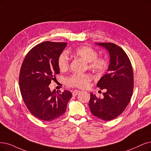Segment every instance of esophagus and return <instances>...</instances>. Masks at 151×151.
Returning a JSON list of instances; mask_svg holds the SVG:
<instances>
[{
  "mask_svg": "<svg viewBox=\"0 0 151 151\" xmlns=\"http://www.w3.org/2000/svg\"><path fill=\"white\" fill-rule=\"evenodd\" d=\"M80 93V91H79V90H74L72 92V94H73V96H76L77 94H79Z\"/></svg>",
  "mask_w": 151,
  "mask_h": 151,
  "instance_id": "esophagus-1",
  "label": "esophagus"
}]
</instances>
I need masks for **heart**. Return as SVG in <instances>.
Returning <instances> with one entry per match:
<instances>
[{"label":"heart","mask_w":151,"mask_h":151,"mask_svg":"<svg viewBox=\"0 0 151 151\" xmlns=\"http://www.w3.org/2000/svg\"><path fill=\"white\" fill-rule=\"evenodd\" d=\"M73 54L89 63V67L98 73H104L109 66V60L104 57H98L95 49L90 47L82 46L76 48ZM58 66L60 71H65L70 66L68 56L66 52L61 53L58 58ZM92 80L90 74H73L66 79L68 86L79 88H87Z\"/></svg>","instance_id":"1"}]
</instances>
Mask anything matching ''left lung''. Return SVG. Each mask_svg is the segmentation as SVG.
<instances>
[{
    "label": "left lung",
    "instance_id": "left-lung-1",
    "mask_svg": "<svg viewBox=\"0 0 151 151\" xmlns=\"http://www.w3.org/2000/svg\"><path fill=\"white\" fill-rule=\"evenodd\" d=\"M109 53L108 72L98 81L97 86L104 90L103 98L92 93L88 105L93 115L111 121L119 116L131 101L134 88V75L131 61L123 49L113 43H99Z\"/></svg>",
    "mask_w": 151,
    "mask_h": 151
}]
</instances>
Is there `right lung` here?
Segmentation results:
<instances>
[{"instance_id":"obj_1","label":"right lung","mask_w":151,"mask_h":151,"mask_svg":"<svg viewBox=\"0 0 151 151\" xmlns=\"http://www.w3.org/2000/svg\"><path fill=\"white\" fill-rule=\"evenodd\" d=\"M67 43L46 41L33 47L21 66L19 86L21 95L30 113L44 121L60 118L66 111L72 94L50 91L49 85L60 73L58 58Z\"/></svg>"}]
</instances>
